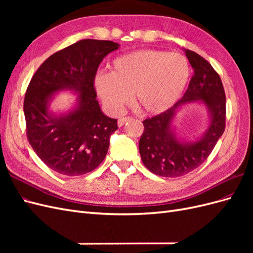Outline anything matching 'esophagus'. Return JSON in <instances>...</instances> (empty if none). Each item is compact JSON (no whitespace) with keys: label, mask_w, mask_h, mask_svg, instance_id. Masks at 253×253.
<instances>
[{"label":"esophagus","mask_w":253,"mask_h":253,"mask_svg":"<svg viewBox=\"0 0 253 253\" xmlns=\"http://www.w3.org/2000/svg\"><path fill=\"white\" fill-rule=\"evenodd\" d=\"M131 119H132L131 117H121V118H119L118 119V126H122L126 124V122L129 121Z\"/></svg>","instance_id":"obj_1"}]
</instances>
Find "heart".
<instances>
[{
    "label": "heart",
    "instance_id": "1",
    "mask_svg": "<svg viewBox=\"0 0 253 253\" xmlns=\"http://www.w3.org/2000/svg\"><path fill=\"white\" fill-rule=\"evenodd\" d=\"M190 77L185 56L157 49H141L115 59L110 74L95 78L98 95L110 111L118 113L134 94L141 112L158 115L177 102Z\"/></svg>",
    "mask_w": 253,
    "mask_h": 253
}]
</instances>
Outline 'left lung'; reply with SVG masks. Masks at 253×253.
<instances>
[{
    "instance_id": "1",
    "label": "left lung",
    "mask_w": 253,
    "mask_h": 253,
    "mask_svg": "<svg viewBox=\"0 0 253 253\" xmlns=\"http://www.w3.org/2000/svg\"><path fill=\"white\" fill-rule=\"evenodd\" d=\"M193 75L180 100L170 110L142 121L144 129L139 153L145 168L163 177H179L200 167L209 157L226 127V95L219 75L198 53L186 49ZM194 100L206 104L211 115L204 137L194 143H180L170 129L175 110Z\"/></svg>"
}]
</instances>
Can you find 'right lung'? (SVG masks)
<instances>
[{
  "mask_svg": "<svg viewBox=\"0 0 253 253\" xmlns=\"http://www.w3.org/2000/svg\"><path fill=\"white\" fill-rule=\"evenodd\" d=\"M118 47L113 41L80 40L45 60L28 84L23 105L27 139L42 162L59 174L91 172L108 153L117 119L101 112L95 77L103 58ZM66 88L80 93L78 109L60 118L49 115V99Z\"/></svg>",
  "mask_w": 253,
  "mask_h": 253,
  "instance_id": "obj_1",
  "label": "right lung"
}]
</instances>
